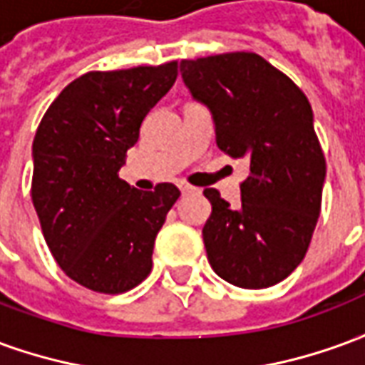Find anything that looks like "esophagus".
<instances>
[{"instance_id": "obj_1", "label": "esophagus", "mask_w": 365, "mask_h": 365, "mask_svg": "<svg viewBox=\"0 0 365 365\" xmlns=\"http://www.w3.org/2000/svg\"><path fill=\"white\" fill-rule=\"evenodd\" d=\"M178 187H180V191H182L183 195H185V193H191V191H195V187H193V185H190V183H185V182L178 183Z\"/></svg>"}]
</instances>
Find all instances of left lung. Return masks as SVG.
Instances as JSON below:
<instances>
[{
    "instance_id": "left-lung-1",
    "label": "left lung",
    "mask_w": 365,
    "mask_h": 365,
    "mask_svg": "<svg viewBox=\"0 0 365 365\" xmlns=\"http://www.w3.org/2000/svg\"><path fill=\"white\" fill-rule=\"evenodd\" d=\"M182 78L215 119L217 146L245 158L237 209L205 190L203 227L215 274L245 289L275 285L305 258L321 215L327 160L299 86L256 52L182 60Z\"/></svg>"
}]
</instances>
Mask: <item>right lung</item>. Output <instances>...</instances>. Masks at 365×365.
Returning a JSON list of instances; mask_svg holds the SVG:
<instances>
[{"label":"right lung","instance_id":"obj_1","mask_svg":"<svg viewBox=\"0 0 365 365\" xmlns=\"http://www.w3.org/2000/svg\"><path fill=\"white\" fill-rule=\"evenodd\" d=\"M175 78L178 60L88 72L60 91L36 128L33 205L56 264L88 289L117 295L150 274L154 240L180 190L138 191L119 170Z\"/></svg>","mask_w":365,"mask_h":365}]
</instances>
